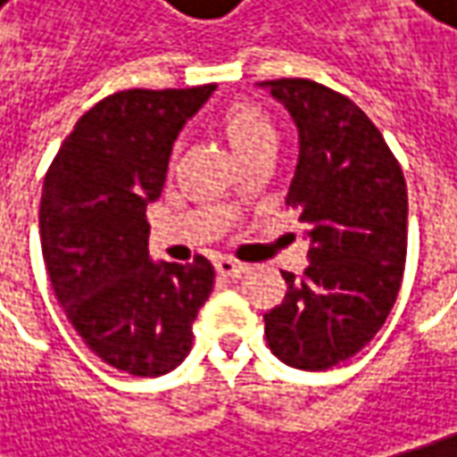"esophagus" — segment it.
Wrapping results in <instances>:
<instances>
[{
  "instance_id": "1",
  "label": "esophagus",
  "mask_w": 457,
  "mask_h": 457,
  "mask_svg": "<svg viewBox=\"0 0 457 457\" xmlns=\"http://www.w3.org/2000/svg\"><path fill=\"white\" fill-rule=\"evenodd\" d=\"M214 268H217V273H220V276H229V278H237L240 273H245V270H248L245 263H240V261H235V258H217Z\"/></svg>"
}]
</instances>
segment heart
I'll use <instances>...</instances> for the list:
<instances>
[{"instance_id": "1", "label": "heart", "mask_w": 457, "mask_h": 457, "mask_svg": "<svg viewBox=\"0 0 457 457\" xmlns=\"http://www.w3.org/2000/svg\"><path fill=\"white\" fill-rule=\"evenodd\" d=\"M225 132L237 155L263 143H276V129L266 117V112L248 102H237L225 112Z\"/></svg>"}]
</instances>
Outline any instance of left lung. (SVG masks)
Masks as SVG:
<instances>
[{
    "instance_id": "left-lung-1",
    "label": "left lung",
    "mask_w": 457,
    "mask_h": 457,
    "mask_svg": "<svg viewBox=\"0 0 457 457\" xmlns=\"http://www.w3.org/2000/svg\"><path fill=\"white\" fill-rule=\"evenodd\" d=\"M299 129L287 204L309 228V266L284 273L266 320L287 366L328 370L386 322L407 263V181L384 135L355 102L309 79L261 81Z\"/></svg>"
}]
</instances>
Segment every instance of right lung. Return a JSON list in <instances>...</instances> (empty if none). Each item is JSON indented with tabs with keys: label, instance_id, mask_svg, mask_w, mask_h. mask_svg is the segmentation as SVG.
<instances>
[{
	"label": "right lung",
	"instance_id": "right-lung-1",
	"mask_svg": "<svg viewBox=\"0 0 457 457\" xmlns=\"http://www.w3.org/2000/svg\"><path fill=\"white\" fill-rule=\"evenodd\" d=\"M212 91H117L76 122L46 173L40 245L55 299L91 353L122 373L163 376L179 366L214 287L204 255L187 266L153 263L145 220L173 140Z\"/></svg>",
	"mask_w": 457,
	"mask_h": 457
}]
</instances>
